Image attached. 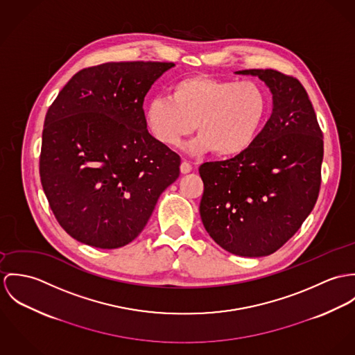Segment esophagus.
I'll return each instance as SVG.
<instances>
[{
  "label": "esophagus",
  "mask_w": 355,
  "mask_h": 355,
  "mask_svg": "<svg viewBox=\"0 0 355 355\" xmlns=\"http://www.w3.org/2000/svg\"><path fill=\"white\" fill-rule=\"evenodd\" d=\"M180 168H181V173H182V174H188V173L192 171V166H191V163L187 162V160H182Z\"/></svg>",
  "instance_id": "esophagus-1"
}]
</instances>
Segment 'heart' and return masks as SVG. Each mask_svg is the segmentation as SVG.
<instances>
[{"label": "heart", "instance_id": "b5f03b06", "mask_svg": "<svg viewBox=\"0 0 355 355\" xmlns=\"http://www.w3.org/2000/svg\"><path fill=\"white\" fill-rule=\"evenodd\" d=\"M267 113L268 95L259 83L196 75L175 81L168 98L151 99L144 122L162 146H180L196 126L192 153L236 157L254 141Z\"/></svg>", "mask_w": 355, "mask_h": 355}]
</instances>
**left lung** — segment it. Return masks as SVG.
I'll return each instance as SVG.
<instances>
[{
  "instance_id": "8db88e82",
  "label": "left lung",
  "mask_w": 355,
  "mask_h": 355,
  "mask_svg": "<svg viewBox=\"0 0 355 355\" xmlns=\"http://www.w3.org/2000/svg\"><path fill=\"white\" fill-rule=\"evenodd\" d=\"M236 73L266 83L272 94V114L243 153L200 166V216L207 233L225 250L261 257L294 236L315 207L322 132L298 80L274 69Z\"/></svg>"
}]
</instances>
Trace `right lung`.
<instances>
[{"label": "right lung", "instance_id": "right-lung-1", "mask_svg": "<svg viewBox=\"0 0 355 355\" xmlns=\"http://www.w3.org/2000/svg\"><path fill=\"white\" fill-rule=\"evenodd\" d=\"M173 62H107L78 72L49 107L40 182L61 227L116 249L146 227L181 158L147 130L144 96Z\"/></svg>", "mask_w": 355, "mask_h": 355}]
</instances>
